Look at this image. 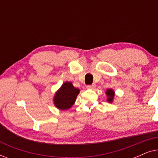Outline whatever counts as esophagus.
<instances>
[{
  "instance_id": "34e87169",
  "label": "esophagus",
  "mask_w": 158,
  "mask_h": 158,
  "mask_svg": "<svg viewBox=\"0 0 158 158\" xmlns=\"http://www.w3.org/2000/svg\"><path fill=\"white\" fill-rule=\"evenodd\" d=\"M86 88H88V89H94L95 88H96V85L95 84H92V85H87L86 86Z\"/></svg>"
}]
</instances>
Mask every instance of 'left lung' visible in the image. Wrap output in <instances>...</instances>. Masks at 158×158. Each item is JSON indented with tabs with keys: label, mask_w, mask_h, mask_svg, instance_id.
Here are the masks:
<instances>
[{
	"label": "left lung",
	"mask_w": 158,
	"mask_h": 158,
	"mask_svg": "<svg viewBox=\"0 0 158 158\" xmlns=\"http://www.w3.org/2000/svg\"><path fill=\"white\" fill-rule=\"evenodd\" d=\"M106 94L107 96V101H109V103H112L114 101V96H115V93H114L113 89H106Z\"/></svg>",
	"instance_id": "8db88e82"
}]
</instances>
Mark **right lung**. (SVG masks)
I'll return each mask as SVG.
<instances>
[{
  "label": "right lung",
  "instance_id": "right-lung-1",
  "mask_svg": "<svg viewBox=\"0 0 158 158\" xmlns=\"http://www.w3.org/2000/svg\"><path fill=\"white\" fill-rule=\"evenodd\" d=\"M80 93L78 88H75L72 83L65 82L54 96V104L60 110H68L74 104L77 95Z\"/></svg>",
  "mask_w": 158,
  "mask_h": 158
}]
</instances>
